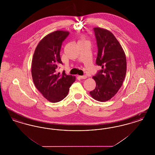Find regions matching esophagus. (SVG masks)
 Instances as JSON below:
<instances>
[{"label":"esophagus","mask_w":155,"mask_h":155,"mask_svg":"<svg viewBox=\"0 0 155 155\" xmlns=\"http://www.w3.org/2000/svg\"><path fill=\"white\" fill-rule=\"evenodd\" d=\"M81 79H86L87 78V75H80L79 76Z\"/></svg>","instance_id":"1"}]
</instances>
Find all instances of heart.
<instances>
[{"label": "heart", "instance_id": "1", "mask_svg": "<svg viewBox=\"0 0 155 155\" xmlns=\"http://www.w3.org/2000/svg\"><path fill=\"white\" fill-rule=\"evenodd\" d=\"M84 41V39H81V41Z\"/></svg>", "mask_w": 155, "mask_h": 155}]
</instances>
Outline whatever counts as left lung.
<instances>
[{
  "instance_id": "8db88e82",
  "label": "left lung",
  "mask_w": 155,
  "mask_h": 155,
  "mask_svg": "<svg viewBox=\"0 0 155 155\" xmlns=\"http://www.w3.org/2000/svg\"><path fill=\"white\" fill-rule=\"evenodd\" d=\"M98 48L96 63L102 69L92 78L96 82L91 96L99 102H106L121 87L127 72L125 52L110 31L94 28Z\"/></svg>"
}]
</instances>
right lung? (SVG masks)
Segmentation results:
<instances>
[{
	"label": "right lung",
	"mask_w": 155,
	"mask_h": 155,
	"mask_svg": "<svg viewBox=\"0 0 155 155\" xmlns=\"http://www.w3.org/2000/svg\"><path fill=\"white\" fill-rule=\"evenodd\" d=\"M70 32L58 30L44 37L37 45L31 64L32 80L37 89L51 102L62 101L68 95L75 77L57 73L62 64L60 52L62 42Z\"/></svg>",
	"instance_id": "add662e5"
}]
</instances>
